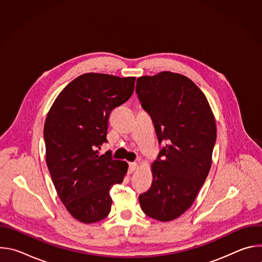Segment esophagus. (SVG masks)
Listing matches in <instances>:
<instances>
[{"label": "esophagus", "mask_w": 262, "mask_h": 262, "mask_svg": "<svg viewBox=\"0 0 262 262\" xmlns=\"http://www.w3.org/2000/svg\"><path fill=\"white\" fill-rule=\"evenodd\" d=\"M137 167H138V164H137L136 162H133V163H130V164H129L128 171L132 173V172H134V171L137 169Z\"/></svg>", "instance_id": "obj_1"}]
</instances>
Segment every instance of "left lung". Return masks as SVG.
Masks as SVG:
<instances>
[{"label": "left lung", "instance_id": "obj_1", "mask_svg": "<svg viewBox=\"0 0 262 262\" xmlns=\"http://www.w3.org/2000/svg\"><path fill=\"white\" fill-rule=\"evenodd\" d=\"M136 92L150 116L159 143L150 189L139 196L142 210L161 222L188 210L211 167L215 121L203 92L186 77L163 71L137 80Z\"/></svg>", "mask_w": 262, "mask_h": 262}]
</instances>
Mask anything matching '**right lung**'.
<instances>
[{
    "label": "right lung",
    "instance_id": "1",
    "mask_svg": "<svg viewBox=\"0 0 262 262\" xmlns=\"http://www.w3.org/2000/svg\"><path fill=\"white\" fill-rule=\"evenodd\" d=\"M136 78L85 73L69 83L54 101L43 136L47 165L58 196L69 213L90 224L111 211L112 185L121 183L127 163L98 156L107 142L111 112L129 99Z\"/></svg>",
    "mask_w": 262,
    "mask_h": 262
}]
</instances>
